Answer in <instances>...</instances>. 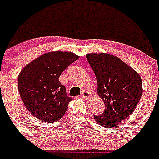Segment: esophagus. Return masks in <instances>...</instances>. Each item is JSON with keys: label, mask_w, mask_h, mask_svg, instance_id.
Listing matches in <instances>:
<instances>
[{"label": "esophagus", "mask_w": 159, "mask_h": 159, "mask_svg": "<svg viewBox=\"0 0 159 159\" xmlns=\"http://www.w3.org/2000/svg\"><path fill=\"white\" fill-rule=\"evenodd\" d=\"M81 96H82V98H84L85 99H89L91 98V93L89 92V91H84L81 92Z\"/></svg>", "instance_id": "34e87169"}]
</instances>
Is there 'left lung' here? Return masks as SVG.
I'll use <instances>...</instances> for the list:
<instances>
[{
    "mask_svg": "<svg viewBox=\"0 0 159 159\" xmlns=\"http://www.w3.org/2000/svg\"><path fill=\"white\" fill-rule=\"evenodd\" d=\"M86 57L95 74L97 94L105 104L96 122L105 128L116 127L134 111L142 94L140 75L115 55L91 53Z\"/></svg>",
    "mask_w": 159,
    "mask_h": 159,
    "instance_id": "obj_1",
    "label": "left lung"
}]
</instances>
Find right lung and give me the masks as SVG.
Here are the masks:
<instances>
[{"label":"right lung","instance_id":"obj_1","mask_svg":"<svg viewBox=\"0 0 159 159\" xmlns=\"http://www.w3.org/2000/svg\"><path fill=\"white\" fill-rule=\"evenodd\" d=\"M79 58L70 51L45 53L30 61L20 72L18 91L29 112L44 122L60 120L68 109L71 98L58 78L65 68Z\"/></svg>","mask_w":159,"mask_h":159}]
</instances>
